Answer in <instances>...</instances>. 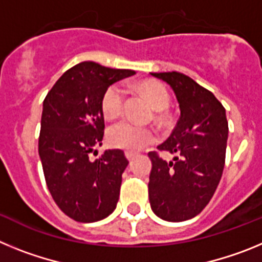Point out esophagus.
Wrapping results in <instances>:
<instances>
[{"label":"esophagus","instance_id":"1","mask_svg":"<svg viewBox=\"0 0 262 262\" xmlns=\"http://www.w3.org/2000/svg\"><path fill=\"white\" fill-rule=\"evenodd\" d=\"M124 155H126V157H127V160H128V161H131V160H134V157H135V152H131V151H126L124 152Z\"/></svg>","mask_w":262,"mask_h":262}]
</instances>
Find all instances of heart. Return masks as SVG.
<instances>
[{"instance_id": "obj_1", "label": "heart", "mask_w": 262, "mask_h": 262, "mask_svg": "<svg viewBox=\"0 0 262 262\" xmlns=\"http://www.w3.org/2000/svg\"><path fill=\"white\" fill-rule=\"evenodd\" d=\"M142 90L156 110H165L169 107L170 97L163 85L157 82H144L142 84ZM124 102L126 89L120 84H113L103 93L101 107L106 117L115 118L122 113ZM107 140L115 148L139 151L156 140V133L149 127L139 126L128 119H122L108 127Z\"/></svg>"}]
</instances>
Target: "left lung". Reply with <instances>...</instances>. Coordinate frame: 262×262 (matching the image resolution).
I'll use <instances>...</instances> for the list:
<instances>
[{
  "label": "left lung",
  "instance_id": "left-lung-1",
  "mask_svg": "<svg viewBox=\"0 0 262 262\" xmlns=\"http://www.w3.org/2000/svg\"><path fill=\"white\" fill-rule=\"evenodd\" d=\"M174 92L181 117L160 151L174 155L165 161L149 152L152 170L148 195L152 211L168 222L196 216L214 195L223 173L228 122L226 108L210 90L180 72L151 73Z\"/></svg>",
  "mask_w": 262,
  "mask_h": 262
}]
</instances>
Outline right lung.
Wrapping results in <instances>:
<instances>
[{"label":"right lung","mask_w":262,"mask_h":262,"mask_svg":"<svg viewBox=\"0 0 262 262\" xmlns=\"http://www.w3.org/2000/svg\"><path fill=\"white\" fill-rule=\"evenodd\" d=\"M133 75L131 69L80 62L55 82L43 101L38 151L46 184L59 209L76 222L101 221L117 207L128 160L120 149L105 151L96 161L89 155L102 144L103 93Z\"/></svg>","instance_id":"1"}]
</instances>
